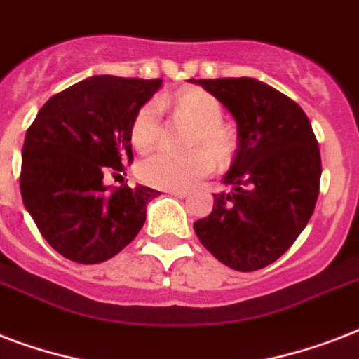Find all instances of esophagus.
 <instances>
[{"mask_svg":"<svg viewBox=\"0 0 359 359\" xmlns=\"http://www.w3.org/2000/svg\"><path fill=\"white\" fill-rule=\"evenodd\" d=\"M165 194H169V196H173V197H179V199H184L188 194L182 190H165Z\"/></svg>","mask_w":359,"mask_h":359,"instance_id":"esophagus-1","label":"esophagus"}]
</instances>
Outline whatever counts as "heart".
<instances>
[{"label":"heart","mask_w":359,"mask_h":359,"mask_svg":"<svg viewBox=\"0 0 359 359\" xmlns=\"http://www.w3.org/2000/svg\"><path fill=\"white\" fill-rule=\"evenodd\" d=\"M169 104L179 117L196 126L191 132L190 147H197L188 154L177 156L169 152H154L137 163V179L154 188L186 190L197 180L207 177L214 168L209 150L218 160H225L233 151V134L222 124L224 106L218 98L201 87H186L171 98L162 100ZM160 135V108L156 102L143 104L135 111L130 124V143L135 151H149ZM207 146L209 150L203 149Z\"/></svg>","instance_id":"b5f03b06"}]
</instances>
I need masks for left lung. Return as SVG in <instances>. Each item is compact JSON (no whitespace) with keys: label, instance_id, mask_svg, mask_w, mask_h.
Returning <instances> with one entry per match:
<instances>
[{"label":"left lung","instance_id":"8db88e82","mask_svg":"<svg viewBox=\"0 0 359 359\" xmlns=\"http://www.w3.org/2000/svg\"><path fill=\"white\" fill-rule=\"evenodd\" d=\"M218 98L238 126V151L214 208L194 224L225 266L253 272L278 261L311 218L320 186V151L304 109L253 78L191 80Z\"/></svg>","mask_w":359,"mask_h":359}]
</instances>
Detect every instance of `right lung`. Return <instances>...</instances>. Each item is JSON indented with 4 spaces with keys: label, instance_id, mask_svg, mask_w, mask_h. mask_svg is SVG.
I'll return each mask as SVG.
<instances>
[{
    "label": "right lung",
    "instance_id": "add662e5",
    "mask_svg": "<svg viewBox=\"0 0 359 359\" xmlns=\"http://www.w3.org/2000/svg\"><path fill=\"white\" fill-rule=\"evenodd\" d=\"M162 80L93 76L53 95L27 128L20 191L48 244L69 261L115 257L145 224L156 190L109 186L132 160L130 124Z\"/></svg>",
    "mask_w": 359,
    "mask_h": 359
}]
</instances>
